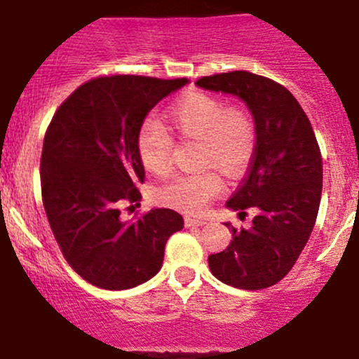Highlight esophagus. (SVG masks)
I'll use <instances>...</instances> for the list:
<instances>
[{
	"label": "esophagus",
	"mask_w": 359,
	"mask_h": 359,
	"mask_svg": "<svg viewBox=\"0 0 359 359\" xmlns=\"http://www.w3.org/2000/svg\"><path fill=\"white\" fill-rule=\"evenodd\" d=\"M184 224H186V227H203V225L206 224V220H201V218L186 217V220H184Z\"/></svg>",
	"instance_id": "34e87169"
}]
</instances>
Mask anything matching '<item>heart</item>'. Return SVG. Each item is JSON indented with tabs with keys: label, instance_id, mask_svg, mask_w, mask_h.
<instances>
[{
	"label": "heart",
	"instance_id": "heart-1",
	"mask_svg": "<svg viewBox=\"0 0 359 359\" xmlns=\"http://www.w3.org/2000/svg\"><path fill=\"white\" fill-rule=\"evenodd\" d=\"M172 127L184 139L201 144V167H217L229 177L248 168L256 146L252 118L241 108H227L218 97L203 93L187 94L168 111ZM173 142L156 122H144L137 132V153L142 165L156 175L170 170ZM224 189V180L213 170L177 175L156 191L158 201L184 213H201Z\"/></svg>",
	"mask_w": 359,
	"mask_h": 359
}]
</instances>
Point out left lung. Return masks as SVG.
Instances as JSON below:
<instances>
[{"label":"left lung","mask_w":359,"mask_h":359,"mask_svg":"<svg viewBox=\"0 0 359 359\" xmlns=\"http://www.w3.org/2000/svg\"><path fill=\"white\" fill-rule=\"evenodd\" d=\"M198 88L230 94L251 111L256 148L248 177L227 201L244 213L249 229H233L227 249L208 256L211 273L237 289L270 287L289 273L315 227L322 198V154L296 97L284 86L246 70L217 74Z\"/></svg>","instance_id":"left-lung-1"}]
</instances>
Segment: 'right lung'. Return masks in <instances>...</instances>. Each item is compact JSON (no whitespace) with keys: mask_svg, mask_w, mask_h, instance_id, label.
<instances>
[{"mask_svg":"<svg viewBox=\"0 0 359 359\" xmlns=\"http://www.w3.org/2000/svg\"><path fill=\"white\" fill-rule=\"evenodd\" d=\"M187 82L93 79L63 101L48 127L41 154L48 222L69 265L96 287L144 284L160 271L168 237L184 229V218L168 208L122 220L120 203L141 199L137 132L146 115Z\"/></svg>","mask_w":359,"mask_h":359,"instance_id":"obj_1","label":"right lung"}]
</instances>
